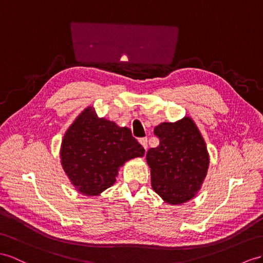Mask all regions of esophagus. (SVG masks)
Masks as SVG:
<instances>
[{"mask_svg":"<svg viewBox=\"0 0 263 263\" xmlns=\"http://www.w3.org/2000/svg\"><path fill=\"white\" fill-rule=\"evenodd\" d=\"M139 142L141 143V145H142L144 147V150L146 151V149H147V139L146 138H141L139 140Z\"/></svg>","mask_w":263,"mask_h":263,"instance_id":"34e87169","label":"esophagus"}]
</instances>
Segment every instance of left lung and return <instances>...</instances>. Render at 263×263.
<instances>
[{"label": "left lung", "mask_w": 263, "mask_h": 263, "mask_svg": "<svg viewBox=\"0 0 263 263\" xmlns=\"http://www.w3.org/2000/svg\"><path fill=\"white\" fill-rule=\"evenodd\" d=\"M160 144L146 152L153 190L169 204L191 200L200 190L209 167L205 142L189 117L154 127Z\"/></svg>", "instance_id": "obj_1"}]
</instances>
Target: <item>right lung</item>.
I'll return each mask as SVG.
<instances>
[{
    "mask_svg": "<svg viewBox=\"0 0 263 263\" xmlns=\"http://www.w3.org/2000/svg\"><path fill=\"white\" fill-rule=\"evenodd\" d=\"M61 163L77 191L99 196L116 182L120 166L144 156L129 127L98 118L92 106L80 114L65 132Z\"/></svg>",
    "mask_w": 263,
    "mask_h": 263,
    "instance_id": "add662e5",
    "label": "right lung"
}]
</instances>
